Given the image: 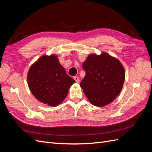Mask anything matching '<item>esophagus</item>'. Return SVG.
I'll use <instances>...</instances> for the list:
<instances>
[{
    "label": "esophagus",
    "instance_id": "1",
    "mask_svg": "<svg viewBox=\"0 0 152 152\" xmlns=\"http://www.w3.org/2000/svg\"><path fill=\"white\" fill-rule=\"evenodd\" d=\"M73 79H74V80H75V82H77V83H79V82H80L79 78L78 77H73Z\"/></svg>",
    "mask_w": 152,
    "mask_h": 152
}]
</instances>
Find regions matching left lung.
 <instances>
[{
	"instance_id": "8db88e82",
	"label": "left lung",
	"mask_w": 152,
	"mask_h": 152,
	"mask_svg": "<svg viewBox=\"0 0 152 152\" xmlns=\"http://www.w3.org/2000/svg\"><path fill=\"white\" fill-rule=\"evenodd\" d=\"M82 67L86 75L80 85L90 103L98 107L111 103L121 93L125 80L121 61L103 52L89 55Z\"/></svg>"
}]
</instances>
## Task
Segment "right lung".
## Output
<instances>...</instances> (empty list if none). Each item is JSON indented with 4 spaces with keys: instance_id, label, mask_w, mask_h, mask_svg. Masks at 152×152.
I'll return each mask as SVG.
<instances>
[{
    "instance_id": "obj_1",
    "label": "right lung",
    "mask_w": 152,
    "mask_h": 152,
    "mask_svg": "<svg viewBox=\"0 0 152 152\" xmlns=\"http://www.w3.org/2000/svg\"><path fill=\"white\" fill-rule=\"evenodd\" d=\"M31 93L44 104L56 107L66 97L75 81L69 77L55 54L44 55L32 65L27 75Z\"/></svg>"
}]
</instances>
